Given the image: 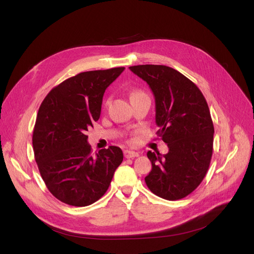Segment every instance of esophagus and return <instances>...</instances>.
Here are the masks:
<instances>
[{
	"mask_svg": "<svg viewBox=\"0 0 254 254\" xmlns=\"http://www.w3.org/2000/svg\"><path fill=\"white\" fill-rule=\"evenodd\" d=\"M124 156H125V158L129 159V158H134V157H138L139 154L137 152H134V151L125 150L124 151Z\"/></svg>",
	"mask_w": 254,
	"mask_h": 254,
	"instance_id": "34e87169",
	"label": "esophagus"
}]
</instances>
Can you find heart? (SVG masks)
I'll use <instances>...</instances> for the list:
<instances>
[{
	"instance_id": "1",
	"label": "heart",
	"mask_w": 254,
	"mask_h": 254,
	"mask_svg": "<svg viewBox=\"0 0 254 254\" xmlns=\"http://www.w3.org/2000/svg\"><path fill=\"white\" fill-rule=\"evenodd\" d=\"M141 94H143L142 92H140V91H133L131 93V95H130V98H132V97H135V96H138V95H141ZM108 102V100L106 101V103Z\"/></svg>"
}]
</instances>
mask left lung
<instances>
[{"mask_svg":"<svg viewBox=\"0 0 254 254\" xmlns=\"http://www.w3.org/2000/svg\"><path fill=\"white\" fill-rule=\"evenodd\" d=\"M129 69L150 86L156 103L157 135L168 153L149 151L152 171L148 188L167 200L186 197L206 176L213 154L214 126L208 103L194 82L164 65H137Z\"/></svg>","mask_w":254,"mask_h":254,"instance_id":"obj_1","label":"left lung"}]
</instances>
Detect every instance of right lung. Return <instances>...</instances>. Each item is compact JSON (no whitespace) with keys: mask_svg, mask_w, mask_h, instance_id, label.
<instances>
[{"mask_svg":"<svg viewBox=\"0 0 254 254\" xmlns=\"http://www.w3.org/2000/svg\"><path fill=\"white\" fill-rule=\"evenodd\" d=\"M124 67L81 72L56 86L42 101L33 131V150L52 194L70 206L101 198L123 161L111 146L92 154L86 131L98 121L106 88Z\"/></svg>","mask_w":254,"mask_h":254,"instance_id":"obj_1","label":"right lung"}]
</instances>
